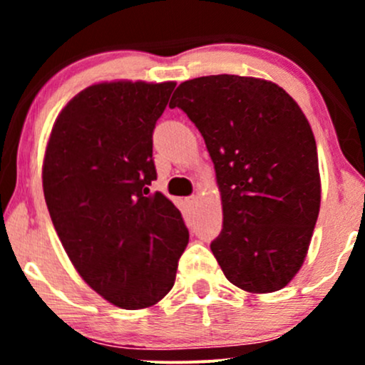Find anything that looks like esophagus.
<instances>
[{"label": "esophagus", "mask_w": 365, "mask_h": 365, "mask_svg": "<svg viewBox=\"0 0 365 365\" xmlns=\"http://www.w3.org/2000/svg\"><path fill=\"white\" fill-rule=\"evenodd\" d=\"M197 200H199V197H197V195H190V197H188V199H187V202L190 204V206H195Z\"/></svg>", "instance_id": "obj_1"}]
</instances>
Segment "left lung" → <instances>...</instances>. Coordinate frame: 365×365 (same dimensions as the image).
<instances>
[{"label": "left lung", "mask_w": 365, "mask_h": 365, "mask_svg": "<svg viewBox=\"0 0 365 365\" xmlns=\"http://www.w3.org/2000/svg\"><path fill=\"white\" fill-rule=\"evenodd\" d=\"M170 108L199 128L223 200L211 250L228 282L282 290L299 273L321 204L317 149L307 118L276 83L209 75L180 83Z\"/></svg>", "instance_id": "obj_1"}]
</instances>
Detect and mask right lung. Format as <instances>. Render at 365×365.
Wrapping results in <instances>:
<instances>
[{"label": "right lung", "mask_w": 365, "mask_h": 365, "mask_svg": "<svg viewBox=\"0 0 365 365\" xmlns=\"http://www.w3.org/2000/svg\"><path fill=\"white\" fill-rule=\"evenodd\" d=\"M175 82L87 87L58 115L46 149L44 199L75 269L121 309L168 293L188 244L182 212L161 192L153 132Z\"/></svg>", "instance_id": "right-lung-1"}]
</instances>
